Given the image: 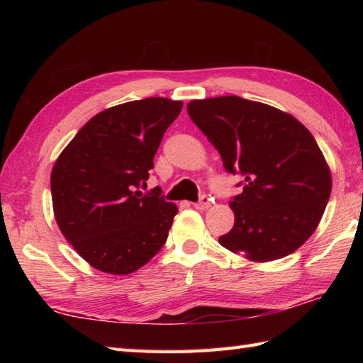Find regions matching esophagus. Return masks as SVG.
<instances>
[{
  "mask_svg": "<svg viewBox=\"0 0 363 363\" xmlns=\"http://www.w3.org/2000/svg\"><path fill=\"white\" fill-rule=\"evenodd\" d=\"M211 201H212V199H211L209 196L203 195V196H201V199H199L198 203H195V204H194V207H195V209H198V211H206L207 207L211 206Z\"/></svg>",
  "mask_w": 363,
  "mask_h": 363,
  "instance_id": "esophagus-1",
  "label": "esophagus"
}]
</instances>
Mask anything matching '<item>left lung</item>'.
<instances>
[{
    "label": "left lung",
    "mask_w": 363,
    "mask_h": 363,
    "mask_svg": "<svg viewBox=\"0 0 363 363\" xmlns=\"http://www.w3.org/2000/svg\"><path fill=\"white\" fill-rule=\"evenodd\" d=\"M187 112L245 186L229 201L234 228L218 242L252 262L289 256L325 213L333 176L320 146L293 115L240 96L194 99Z\"/></svg>",
    "instance_id": "1"
}]
</instances>
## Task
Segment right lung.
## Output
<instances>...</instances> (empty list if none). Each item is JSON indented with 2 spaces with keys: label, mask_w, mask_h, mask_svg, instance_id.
<instances>
[{
  "label": "right lung",
  "mask_w": 363,
  "mask_h": 363,
  "mask_svg": "<svg viewBox=\"0 0 363 363\" xmlns=\"http://www.w3.org/2000/svg\"><path fill=\"white\" fill-rule=\"evenodd\" d=\"M182 101L145 98L84 125L51 172L52 211L76 252L107 274H130L165 245L177 207L160 189L143 195L152 159Z\"/></svg>",
  "instance_id": "1"
}]
</instances>
